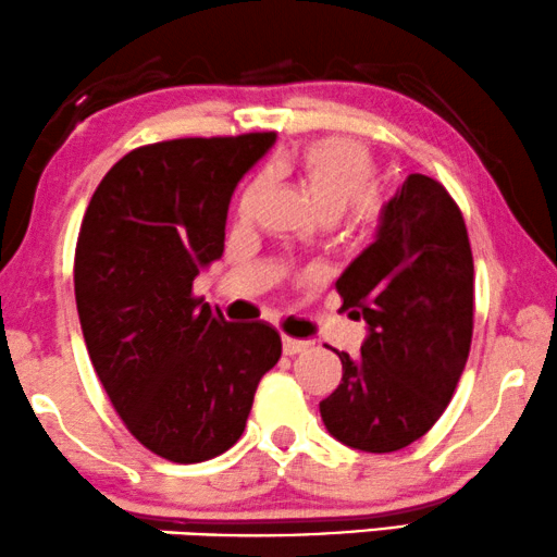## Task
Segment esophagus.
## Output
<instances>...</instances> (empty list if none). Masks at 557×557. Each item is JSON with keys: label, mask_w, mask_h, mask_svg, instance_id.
Listing matches in <instances>:
<instances>
[{"label": "esophagus", "mask_w": 557, "mask_h": 557, "mask_svg": "<svg viewBox=\"0 0 557 557\" xmlns=\"http://www.w3.org/2000/svg\"><path fill=\"white\" fill-rule=\"evenodd\" d=\"M312 343L310 341H297V338H282V350H285V356H300L305 350H310Z\"/></svg>", "instance_id": "esophagus-1"}]
</instances>
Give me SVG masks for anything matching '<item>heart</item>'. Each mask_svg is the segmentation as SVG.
I'll use <instances>...</instances> for the list:
<instances>
[{"label": "heart", "instance_id": "b5f03b06", "mask_svg": "<svg viewBox=\"0 0 557 557\" xmlns=\"http://www.w3.org/2000/svg\"><path fill=\"white\" fill-rule=\"evenodd\" d=\"M270 174L295 176L325 222L346 214L356 226H368L381 214V191L375 184L379 166L373 153L354 138H312L293 153L272 159ZM262 189L264 184L255 182L239 199L237 214L242 222L255 216Z\"/></svg>", "mask_w": 557, "mask_h": 557}]
</instances>
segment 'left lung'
<instances>
[{"instance_id":"8db88e82","label":"left lung","mask_w":557,"mask_h":557,"mask_svg":"<svg viewBox=\"0 0 557 557\" xmlns=\"http://www.w3.org/2000/svg\"><path fill=\"white\" fill-rule=\"evenodd\" d=\"M335 287L371 333L360 358L338 354L341 386L320 417L354 449H404L449 406L472 346L474 262L457 201L436 178L411 174Z\"/></svg>"}]
</instances>
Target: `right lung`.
I'll use <instances>...</instances> for the list:
<instances>
[{"mask_svg":"<svg viewBox=\"0 0 557 557\" xmlns=\"http://www.w3.org/2000/svg\"><path fill=\"white\" fill-rule=\"evenodd\" d=\"M275 138L133 148L98 184L77 234L75 300L92 368L125 429L178 465L237 444L257 383L282 354L275 327L226 323L191 289L224 252L239 178Z\"/></svg>","mask_w":557,"mask_h":557,"instance_id":"1","label":"right lung"}]
</instances>
